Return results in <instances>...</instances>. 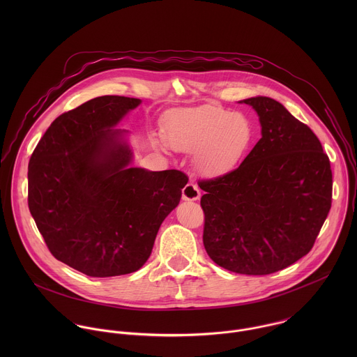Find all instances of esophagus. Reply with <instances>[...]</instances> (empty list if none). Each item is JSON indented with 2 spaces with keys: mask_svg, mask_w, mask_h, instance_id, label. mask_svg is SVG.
Here are the masks:
<instances>
[{
  "mask_svg": "<svg viewBox=\"0 0 357 357\" xmlns=\"http://www.w3.org/2000/svg\"><path fill=\"white\" fill-rule=\"evenodd\" d=\"M201 198V191L194 183H188L183 188V199L184 201H198Z\"/></svg>",
  "mask_w": 357,
  "mask_h": 357,
  "instance_id": "obj_1",
  "label": "esophagus"
}]
</instances>
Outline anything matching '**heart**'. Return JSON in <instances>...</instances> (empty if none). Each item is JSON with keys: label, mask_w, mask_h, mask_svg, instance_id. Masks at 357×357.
<instances>
[{"label": "heart", "mask_w": 357, "mask_h": 357, "mask_svg": "<svg viewBox=\"0 0 357 357\" xmlns=\"http://www.w3.org/2000/svg\"><path fill=\"white\" fill-rule=\"evenodd\" d=\"M253 137L255 126L246 114L220 107L183 109L167 123L170 146L195 153L194 166L204 176L234 169L249 151Z\"/></svg>", "instance_id": "obj_1"}]
</instances>
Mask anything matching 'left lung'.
<instances>
[{"mask_svg":"<svg viewBox=\"0 0 357 357\" xmlns=\"http://www.w3.org/2000/svg\"><path fill=\"white\" fill-rule=\"evenodd\" d=\"M261 139L235 170L199 181L204 245L220 266L269 275L307 255L331 207L333 174L316 135L283 104L257 96Z\"/></svg>","mask_w":357,"mask_h":357,"instance_id":"obj_1","label":"left lung"}]
</instances>
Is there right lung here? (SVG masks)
Here are the masks:
<instances>
[{
    "mask_svg": "<svg viewBox=\"0 0 357 357\" xmlns=\"http://www.w3.org/2000/svg\"><path fill=\"white\" fill-rule=\"evenodd\" d=\"M142 102L100 96L57 116L29 163V208L53 257L92 278L136 272L188 177L133 167L118 123Z\"/></svg>",
    "mask_w": 357,
    "mask_h": 357,
    "instance_id": "right-lung-1",
    "label": "right lung"
}]
</instances>
